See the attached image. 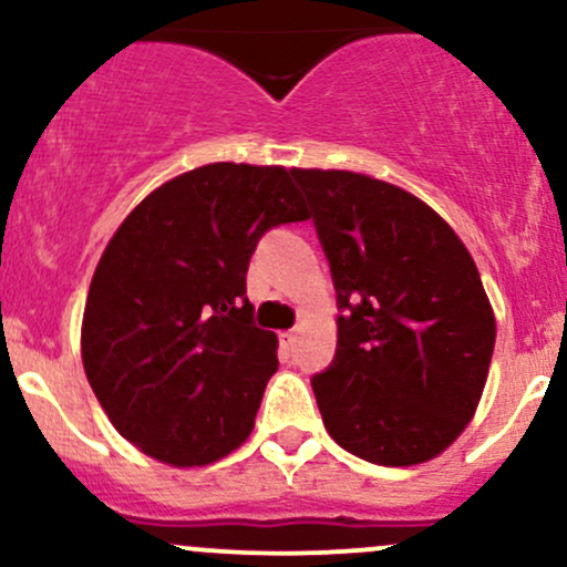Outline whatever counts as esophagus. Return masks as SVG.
Listing matches in <instances>:
<instances>
[{"mask_svg": "<svg viewBox=\"0 0 567 567\" xmlns=\"http://www.w3.org/2000/svg\"><path fill=\"white\" fill-rule=\"evenodd\" d=\"M296 330H285V333H279V349L282 351H290L292 343H296Z\"/></svg>", "mask_w": 567, "mask_h": 567, "instance_id": "34e87169", "label": "esophagus"}]
</instances>
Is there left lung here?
I'll use <instances>...</instances> for the list:
<instances>
[{"instance_id":"obj_1","label":"left lung","mask_w":567,"mask_h":567,"mask_svg":"<svg viewBox=\"0 0 567 567\" xmlns=\"http://www.w3.org/2000/svg\"><path fill=\"white\" fill-rule=\"evenodd\" d=\"M333 275L338 349L311 379L324 429L379 466L451 447L483 396L496 317L447 220L365 173L292 167Z\"/></svg>"}]
</instances>
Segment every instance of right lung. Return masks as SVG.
I'll use <instances>...</instances> for the list:
<instances>
[{"instance_id":"1","label":"right lung","mask_w":567,"mask_h":567,"mask_svg":"<svg viewBox=\"0 0 567 567\" xmlns=\"http://www.w3.org/2000/svg\"><path fill=\"white\" fill-rule=\"evenodd\" d=\"M279 165L175 175L109 239L82 317V365L116 432L167 466H207L256 426L277 336L252 324L245 275L271 226L306 220Z\"/></svg>"}]
</instances>
